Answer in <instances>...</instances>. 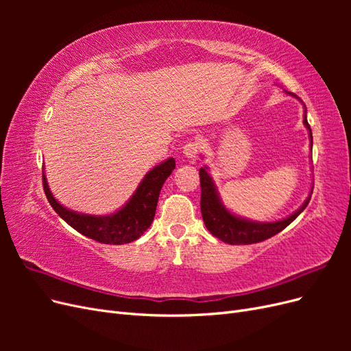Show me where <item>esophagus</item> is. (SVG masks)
I'll list each match as a JSON object with an SVG mask.
<instances>
[{"label":"esophagus","mask_w":351,"mask_h":351,"mask_svg":"<svg viewBox=\"0 0 351 351\" xmlns=\"http://www.w3.org/2000/svg\"><path fill=\"white\" fill-rule=\"evenodd\" d=\"M197 152H199V145L195 142H187L183 146V155L189 159H196Z\"/></svg>","instance_id":"1"}]
</instances>
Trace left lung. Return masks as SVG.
I'll use <instances>...</instances> for the list:
<instances>
[{
    "mask_svg": "<svg viewBox=\"0 0 351 351\" xmlns=\"http://www.w3.org/2000/svg\"><path fill=\"white\" fill-rule=\"evenodd\" d=\"M290 97L299 99L302 104L303 101L297 97V95L287 92ZM304 107V104H303ZM306 107H304V117H303V124L309 132V141H311V149L313 145V137H312V130L311 125L307 123L306 119ZM199 176H200V210H202V218H204V222L206 228L214 234L217 239L222 240L224 243L228 244H252V243H259L267 240L275 234H278L280 231H282L287 226H290L291 222L299 217L304 208L307 206L312 196V190L309 196L306 197L303 202V205L294 210L291 215L285 217L278 221H271V222H261V221H253L249 218H244L240 215L232 214V212L222 204L221 196L218 193L217 184L214 182V178L209 174V167L204 165L199 169Z\"/></svg>",
    "mask_w": 351,
    "mask_h": 351,
    "instance_id": "obj_1",
    "label": "left lung"
}]
</instances>
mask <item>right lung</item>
<instances>
[{"mask_svg":"<svg viewBox=\"0 0 351 351\" xmlns=\"http://www.w3.org/2000/svg\"><path fill=\"white\" fill-rule=\"evenodd\" d=\"M176 168L174 158H168L147 171L130 199L108 215H89L61 205L51 193L44 174V190L57 214L80 234L104 244H125L139 239L151 227L159 192Z\"/></svg>","mask_w":351,"mask_h":351,"instance_id":"obj_1","label":"right lung"}]
</instances>
